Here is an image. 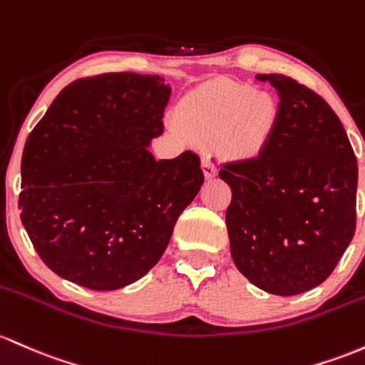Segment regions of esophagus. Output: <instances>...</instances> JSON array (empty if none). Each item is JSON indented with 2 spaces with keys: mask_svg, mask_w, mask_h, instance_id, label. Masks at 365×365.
<instances>
[{
  "mask_svg": "<svg viewBox=\"0 0 365 365\" xmlns=\"http://www.w3.org/2000/svg\"><path fill=\"white\" fill-rule=\"evenodd\" d=\"M202 171H204V176L206 178H215L216 173H218V170H216V164L213 163V159H211V155H204L202 158Z\"/></svg>",
  "mask_w": 365,
  "mask_h": 365,
  "instance_id": "esophagus-1",
  "label": "esophagus"
}]
</instances>
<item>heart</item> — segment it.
Instances as JSON below:
<instances>
[{
  "mask_svg": "<svg viewBox=\"0 0 365 365\" xmlns=\"http://www.w3.org/2000/svg\"><path fill=\"white\" fill-rule=\"evenodd\" d=\"M274 102L247 85L216 83L183 100L180 123L197 140L216 138L223 154L239 161L258 158L275 126Z\"/></svg>",
  "mask_w": 365,
  "mask_h": 365,
  "instance_id": "obj_1",
  "label": "heart"
}]
</instances>
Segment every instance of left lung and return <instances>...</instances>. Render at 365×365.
I'll use <instances>...</instances> for the list:
<instances>
[{
	"instance_id": "obj_1",
	"label": "left lung",
	"mask_w": 365,
	"mask_h": 365,
	"mask_svg": "<svg viewBox=\"0 0 365 365\" xmlns=\"http://www.w3.org/2000/svg\"><path fill=\"white\" fill-rule=\"evenodd\" d=\"M280 98L265 149L223 163L235 267L270 294L294 296L332 274L357 225V158L329 103L289 76L258 74Z\"/></svg>"
}]
</instances>
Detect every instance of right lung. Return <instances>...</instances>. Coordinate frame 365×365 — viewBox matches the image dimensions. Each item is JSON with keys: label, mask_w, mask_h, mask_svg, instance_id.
I'll return each instance as SVG.
<instances>
[{"label": "right lung", "mask_w": 365, "mask_h": 365, "mask_svg": "<svg viewBox=\"0 0 365 365\" xmlns=\"http://www.w3.org/2000/svg\"><path fill=\"white\" fill-rule=\"evenodd\" d=\"M170 93L137 72L76 79L27 137L20 220L60 277L119 289L163 256L204 182L195 152L155 161L147 147L163 135Z\"/></svg>", "instance_id": "add662e5"}]
</instances>
